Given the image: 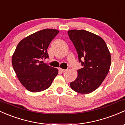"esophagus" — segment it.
Masks as SVG:
<instances>
[{"label":"esophagus","instance_id":"34e87169","mask_svg":"<svg viewBox=\"0 0 125 125\" xmlns=\"http://www.w3.org/2000/svg\"><path fill=\"white\" fill-rule=\"evenodd\" d=\"M59 70H60L61 71V72H62V73H64V72H67V70H65V69H62V68H59Z\"/></svg>","mask_w":125,"mask_h":125}]
</instances>
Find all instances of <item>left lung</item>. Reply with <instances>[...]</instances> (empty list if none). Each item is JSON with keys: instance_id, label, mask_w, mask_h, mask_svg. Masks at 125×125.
<instances>
[{"instance_id": "left-lung-1", "label": "left lung", "mask_w": 125, "mask_h": 125, "mask_svg": "<svg viewBox=\"0 0 125 125\" xmlns=\"http://www.w3.org/2000/svg\"><path fill=\"white\" fill-rule=\"evenodd\" d=\"M83 68L77 70V77L70 83L73 91L88 94L101 85L109 72L110 52L100 36L84 30L68 31ZM84 59V62L81 61Z\"/></svg>"}]
</instances>
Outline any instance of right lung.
I'll return each instance as SVG.
<instances>
[{
    "mask_svg": "<svg viewBox=\"0 0 125 125\" xmlns=\"http://www.w3.org/2000/svg\"><path fill=\"white\" fill-rule=\"evenodd\" d=\"M58 33L56 29H43L25 37L17 45L12 64L18 80L28 91L38 92L48 89L58 73L57 68L41 61L49 58L47 49Z\"/></svg>",
    "mask_w": 125,
    "mask_h": 125,
    "instance_id": "obj_1",
    "label": "right lung"
}]
</instances>
